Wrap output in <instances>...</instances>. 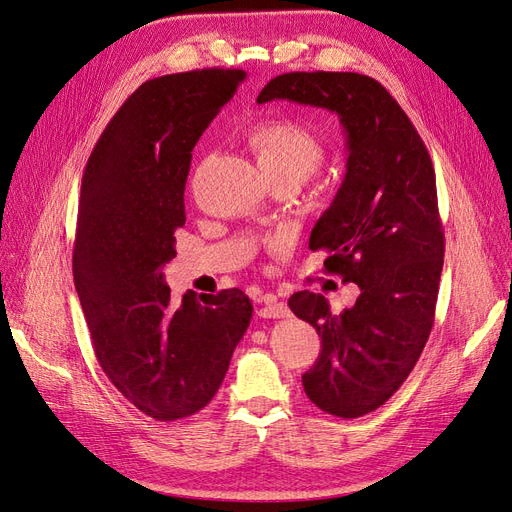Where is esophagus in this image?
Here are the masks:
<instances>
[{"label": "esophagus", "instance_id": "obj_1", "mask_svg": "<svg viewBox=\"0 0 512 512\" xmlns=\"http://www.w3.org/2000/svg\"><path fill=\"white\" fill-rule=\"evenodd\" d=\"M258 316L260 318H284L288 316V305L277 301L275 297H271V294H265L258 301Z\"/></svg>", "mask_w": 512, "mask_h": 512}]
</instances>
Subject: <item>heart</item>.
Wrapping results in <instances>:
<instances>
[{"mask_svg": "<svg viewBox=\"0 0 512 512\" xmlns=\"http://www.w3.org/2000/svg\"><path fill=\"white\" fill-rule=\"evenodd\" d=\"M265 179H294L303 183L324 158L318 134L292 119H260L245 132Z\"/></svg>", "mask_w": 512, "mask_h": 512, "instance_id": "1", "label": "heart"}]
</instances>
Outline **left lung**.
I'll use <instances>...</instances> for the list:
<instances>
[{
	"label": "left lung",
	"mask_w": 512,
	"mask_h": 512,
	"mask_svg": "<svg viewBox=\"0 0 512 512\" xmlns=\"http://www.w3.org/2000/svg\"><path fill=\"white\" fill-rule=\"evenodd\" d=\"M271 100L327 108L346 134V175L309 250H327V271L361 294L342 314L309 290L294 292L288 305L322 339L316 365L303 374L307 397L324 412L356 418L404 384L433 327L444 265L436 173L408 115L371 76L288 72L256 102Z\"/></svg>",
	"instance_id": "8db88e82"
}]
</instances>
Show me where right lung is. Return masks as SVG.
I'll list each match as a JSON object with an SVG mask.
<instances>
[{
    "mask_svg": "<svg viewBox=\"0 0 512 512\" xmlns=\"http://www.w3.org/2000/svg\"><path fill=\"white\" fill-rule=\"evenodd\" d=\"M243 79L207 68L143 83L83 173L72 271L91 344L117 391L156 421L203 410L250 327L239 288L173 303L162 273L185 224L192 149Z\"/></svg>",
    "mask_w": 512,
    "mask_h": 512,
    "instance_id": "1",
    "label": "right lung"
}]
</instances>
